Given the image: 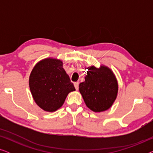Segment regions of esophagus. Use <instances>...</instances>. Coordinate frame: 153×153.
Returning <instances> with one entry per match:
<instances>
[{"label":"esophagus","mask_w":153,"mask_h":153,"mask_svg":"<svg viewBox=\"0 0 153 153\" xmlns=\"http://www.w3.org/2000/svg\"><path fill=\"white\" fill-rule=\"evenodd\" d=\"M79 82H75V83H74V85L75 88H76V91L79 89Z\"/></svg>","instance_id":"34e87169"}]
</instances>
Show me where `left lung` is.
Segmentation results:
<instances>
[{"instance_id":"obj_1","label":"left lung","mask_w":153,"mask_h":153,"mask_svg":"<svg viewBox=\"0 0 153 153\" xmlns=\"http://www.w3.org/2000/svg\"><path fill=\"white\" fill-rule=\"evenodd\" d=\"M87 69L85 81L79 85L85 104L94 112L108 110L118 95V84L116 76L105 65L99 68L93 65Z\"/></svg>"}]
</instances>
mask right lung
Here are the masks:
<instances>
[{"mask_svg":"<svg viewBox=\"0 0 153 153\" xmlns=\"http://www.w3.org/2000/svg\"><path fill=\"white\" fill-rule=\"evenodd\" d=\"M29 87L37 105L47 112L60 108L68 94L75 91L62 60L53 58L35 65L29 76Z\"/></svg>","mask_w":153,"mask_h":153,"instance_id":"add662e5","label":"right lung"}]
</instances>
